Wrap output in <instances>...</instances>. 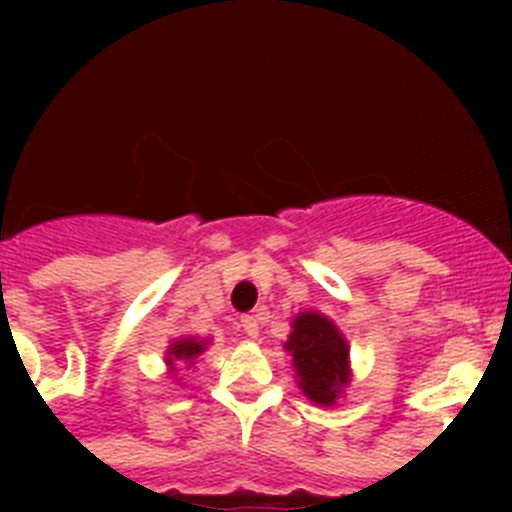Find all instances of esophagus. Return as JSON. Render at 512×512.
<instances>
[{
	"instance_id": "obj_1",
	"label": "esophagus",
	"mask_w": 512,
	"mask_h": 512,
	"mask_svg": "<svg viewBox=\"0 0 512 512\" xmlns=\"http://www.w3.org/2000/svg\"><path fill=\"white\" fill-rule=\"evenodd\" d=\"M241 325H243V333H246L248 338H259V318L246 315V318L241 320Z\"/></svg>"
}]
</instances>
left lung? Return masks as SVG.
<instances>
[{
	"instance_id": "obj_1",
	"label": "left lung",
	"mask_w": 512,
	"mask_h": 512,
	"mask_svg": "<svg viewBox=\"0 0 512 512\" xmlns=\"http://www.w3.org/2000/svg\"><path fill=\"white\" fill-rule=\"evenodd\" d=\"M292 354L300 390L315 405L330 408L351 382L348 372V343L333 320L320 312H300L292 320V333L284 343Z\"/></svg>"
}]
</instances>
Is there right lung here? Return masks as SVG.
Returning a JSON list of instances; mask_svg holds the SVG:
<instances>
[{"label":"right lung","instance_id":"obj_1","mask_svg":"<svg viewBox=\"0 0 512 512\" xmlns=\"http://www.w3.org/2000/svg\"><path fill=\"white\" fill-rule=\"evenodd\" d=\"M207 343H210L207 338H179L166 351V364L174 366V361H184L187 366H192L194 359L207 348Z\"/></svg>","mask_w":512,"mask_h":512}]
</instances>
